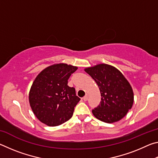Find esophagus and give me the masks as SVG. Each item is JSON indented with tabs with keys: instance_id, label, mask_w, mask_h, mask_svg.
<instances>
[{
	"instance_id": "34e87169",
	"label": "esophagus",
	"mask_w": 158,
	"mask_h": 158,
	"mask_svg": "<svg viewBox=\"0 0 158 158\" xmlns=\"http://www.w3.org/2000/svg\"><path fill=\"white\" fill-rule=\"evenodd\" d=\"M88 98H89V95H88L87 94L85 95L84 98H83V100H84V101H86L88 100Z\"/></svg>"
}]
</instances>
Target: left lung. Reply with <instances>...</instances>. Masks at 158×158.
Masks as SVG:
<instances>
[{"mask_svg": "<svg viewBox=\"0 0 158 158\" xmlns=\"http://www.w3.org/2000/svg\"><path fill=\"white\" fill-rule=\"evenodd\" d=\"M95 80L100 90L101 102L92 111L94 116L107 123L122 119L132 107L134 93L121 71L108 64H98L84 69Z\"/></svg>", "mask_w": 158, "mask_h": 158, "instance_id": "left-lung-1", "label": "left lung"}]
</instances>
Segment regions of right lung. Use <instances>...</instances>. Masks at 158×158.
Returning <instances> with one entry per match:
<instances>
[{"instance_id":"add662e5","label":"right lung","mask_w":158,"mask_h":158,"mask_svg":"<svg viewBox=\"0 0 158 158\" xmlns=\"http://www.w3.org/2000/svg\"><path fill=\"white\" fill-rule=\"evenodd\" d=\"M77 67L53 64L38 74L32 84L28 98L35 116L48 126H58L70 119L80 100L75 89L68 85L69 77Z\"/></svg>"}]
</instances>
